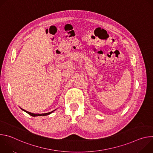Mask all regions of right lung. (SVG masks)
Masks as SVG:
<instances>
[{
	"instance_id": "add662e5",
	"label": "right lung",
	"mask_w": 153,
	"mask_h": 153,
	"mask_svg": "<svg viewBox=\"0 0 153 153\" xmlns=\"http://www.w3.org/2000/svg\"><path fill=\"white\" fill-rule=\"evenodd\" d=\"M22 109V108H21ZM22 110L23 111H25L26 113H27L28 114H30V115H31V116H33V117H35V116H47V115H48V114H51V113H53V111H54L55 110H54V111H51V112H50V113H44V114H34V113H30V112H28V111H25V110H23V109H22Z\"/></svg>"
}]
</instances>
